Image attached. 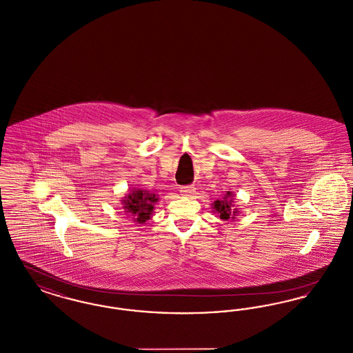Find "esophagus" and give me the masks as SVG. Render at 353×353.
<instances>
[{"label": "esophagus", "instance_id": "obj_1", "mask_svg": "<svg viewBox=\"0 0 353 353\" xmlns=\"http://www.w3.org/2000/svg\"><path fill=\"white\" fill-rule=\"evenodd\" d=\"M181 192H182V195H184V196H191V195H194V192H195V187H194L192 184L183 185V187L181 188Z\"/></svg>", "mask_w": 353, "mask_h": 353}]
</instances>
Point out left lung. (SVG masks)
<instances>
[{
  "label": "left lung",
  "mask_w": 353,
  "mask_h": 353,
  "mask_svg": "<svg viewBox=\"0 0 353 353\" xmlns=\"http://www.w3.org/2000/svg\"><path fill=\"white\" fill-rule=\"evenodd\" d=\"M230 196L232 195H230V192L228 191L224 199L216 200L215 203H214V210L219 214L220 219H223V220H228L230 217L236 216V212L232 211L233 204H232V198Z\"/></svg>",
  "instance_id": "1"
}]
</instances>
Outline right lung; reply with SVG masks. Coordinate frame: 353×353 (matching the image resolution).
Segmentation results:
<instances>
[{
  "mask_svg": "<svg viewBox=\"0 0 353 353\" xmlns=\"http://www.w3.org/2000/svg\"><path fill=\"white\" fill-rule=\"evenodd\" d=\"M123 201L126 212L133 216L134 221L143 224L146 220L150 219L154 204L158 201V198L155 194L146 190H133Z\"/></svg>",
  "mask_w": 353,
  "mask_h": 353,
  "instance_id": "add662e5",
  "label": "right lung"
}]
</instances>
